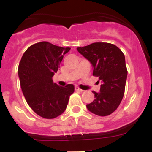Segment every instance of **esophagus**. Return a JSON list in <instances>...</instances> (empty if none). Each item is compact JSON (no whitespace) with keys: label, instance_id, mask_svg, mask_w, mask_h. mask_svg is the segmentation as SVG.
Segmentation results:
<instances>
[{"label":"esophagus","instance_id":"obj_1","mask_svg":"<svg viewBox=\"0 0 152 152\" xmlns=\"http://www.w3.org/2000/svg\"><path fill=\"white\" fill-rule=\"evenodd\" d=\"M75 90H76V91H79V92H82V91H83V90H82V89H80L79 87H77V86H76V87H75Z\"/></svg>","mask_w":152,"mask_h":152}]
</instances>
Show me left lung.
Masks as SVG:
<instances>
[{"label": "left lung", "instance_id": "left-lung-1", "mask_svg": "<svg viewBox=\"0 0 152 152\" xmlns=\"http://www.w3.org/2000/svg\"><path fill=\"white\" fill-rule=\"evenodd\" d=\"M77 50L90 61L93 75L102 82L100 92L93 91L95 99L87 104V108L99 116L112 114L121 102L125 91L127 68L123 52L107 42H94L77 48Z\"/></svg>", "mask_w": 152, "mask_h": 152}]
</instances>
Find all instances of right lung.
<instances>
[{
    "label": "right lung",
    "mask_w": 152,
    "mask_h": 152,
    "mask_svg": "<svg viewBox=\"0 0 152 152\" xmlns=\"http://www.w3.org/2000/svg\"><path fill=\"white\" fill-rule=\"evenodd\" d=\"M70 50L43 41L31 45L20 62L18 76L24 97L33 111L44 118H55L63 113L74 92L71 84L60 87L52 79Z\"/></svg>",
    "instance_id": "1"
}]
</instances>
